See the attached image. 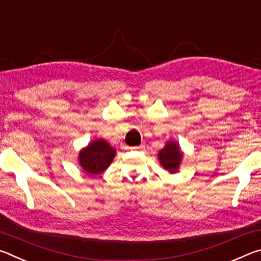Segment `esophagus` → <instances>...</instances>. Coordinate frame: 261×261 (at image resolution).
<instances>
[{
    "mask_svg": "<svg viewBox=\"0 0 261 261\" xmlns=\"http://www.w3.org/2000/svg\"><path fill=\"white\" fill-rule=\"evenodd\" d=\"M145 148V146H143V145H140V146H135V147H129V149H131V151H143V149Z\"/></svg>",
    "mask_w": 261,
    "mask_h": 261,
    "instance_id": "obj_1",
    "label": "esophagus"
}]
</instances>
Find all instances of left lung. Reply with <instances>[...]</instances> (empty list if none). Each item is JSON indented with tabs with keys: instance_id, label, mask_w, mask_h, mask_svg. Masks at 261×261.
Here are the masks:
<instances>
[{
	"instance_id": "8db88e82",
	"label": "left lung",
	"mask_w": 261,
	"mask_h": 261,
	"mask_svg": "<svg viewBox=\"0 0 261 261\" xmlns=\"http://www.w3.org/2000/svg\"><path fill=\"white\" fill-rule=\"evenodd\" d=\"M158 155L159 160H160L161 165L165 169L170 171V173H176L177 171L180 159H182V153L178 149L177 144L169 141V143H167L166 147L161 149Z\"/></svg>"
}]
</instances>
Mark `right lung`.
I'll list each match as a JSON object with an SVG mask.
<instances>
[{
  "mask_svg": "<svg viewBox=\"0 0 261 261\" xmlns=\"http://www.w3.org/2000/svg\"><path fill=\"white\" fill-rule=\"evenodd\" d=\"M114 156L115 149L103 139H98L79 153V163L87 174L98 175L112 163Z\"/></svg>",
  "mask_w": 261,
  "mask_h": 261,
  "instance_id": "right-lung-1",
  "label": "right lung"
}]
</instances>
